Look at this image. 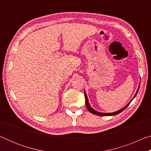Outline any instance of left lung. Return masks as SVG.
Returning a JSON list of instances; mask_svg holds the SVG:
<instances>
[{
  "label": "left lung",
  "instance_id": "8db88e82",
  "mask_svg": "<svg viewBox=\"0 0 151 151\" xmlns=\"http://www.w3.org/2000/svg\"><path fill=\"white\" fill-rule=\"evenodd\" d=\"M139 87H140V84H139V87H138V89H137V92H136V93H135V94H134V97L131 99V101H130L129 103H128L126 106H124L123 108H122L121 109L119 110V111H116V112H101L96 111V110L93 109L91 107V104H89V103H88V97H87V95H86V91H85V104H86V108H87L88 111L89 112H91V113H93V114H96V115H98V116H112V115H116V114H118L120 113V112H121L122 111H124V110L125 109H126L128 106L129 105V104L131 103V101H132V100H133V99L134 98L135 96H137V93H138V91H139Z\"/></svg>",
  "mask_w": 151,
  "mask_h": 151
}]
</instances>
